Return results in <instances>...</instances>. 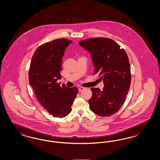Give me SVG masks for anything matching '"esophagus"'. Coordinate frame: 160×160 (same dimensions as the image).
<instances>
[{"label": "esophagus", "instance_id": "esophagus-1", "mask_svg": "<svg viewBox=\"0 0 160 160\" xmlns=\"http://www.w3.org/2000/svg\"><path fill=\"white\" fill-rule=\"evenodd\" d=\"M84 89H85L84 88H83V87H80V88H78V91H79V92H82V91H83Z\"/></svg>", "mask_w": 160, "mask_h": 160}]
</instances>
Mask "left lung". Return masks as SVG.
I'll return each mask as SVG.
<instances>
[{"mask_svg":"<svg viewBox=\"0 0 160 160\" xmlns=\"http://www.w3.org/2000/svg\"><path fill=\"white\" fill-rule=\"evenodd\" d=\"M78 44L90 52L94 74L105 84L103 90L91 88L90 108L97 115L111 116L120 109L130 88L131 67L127 53L115 41L107 38L87 39Z\"/></svg>","mask_w":160,"mask_h":160,"instance_id":"8db88e82","label":"left lung"}]
</instances>
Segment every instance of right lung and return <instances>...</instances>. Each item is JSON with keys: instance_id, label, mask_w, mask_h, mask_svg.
I'll use <instances>...</instances> for the list:
<instances>
[{"instance_id": "1", "label": "right lung", "mask_w": 160, "mask_h": 160, "mask_svg": "<svg viewBox=\"0 0 160 160\" xmlns=\"http://www.w3.org/2000/svg\"><path fill=\"white\" fill-rule=\"evenodd\" d=\"M72 41L59 38L40 45L33 54L29 71V81L37 98L52 116L64 118L72 111L78 88L57 83L61 75L64 53Z\"/></svg>"}]
</instances>
